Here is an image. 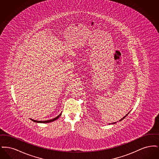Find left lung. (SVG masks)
Listing matches in <instances>:
<instances>
[{"label": "left lung", "mask_w": 159, "mask_h": 159, "mask_svg": "<svg viewBox=\"0 0 159 159\" xmlns=\"http://www.w3.org/2000/svg\"><path fill=\"white\" fill-rule=\"evenodd\" d=\"M129 113H128L127 114H126V116H124V117H123L122 119H120V120L119 121H121L122 120H123V119H125V117H126V116H127L128 115ZM115 123H116V122H114V123H111V124H115ZM109 124L110 125V123H109Z\"/></svg>", "instance_id": "obj_1"}]
</instances>
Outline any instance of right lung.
<instances>
[{
	"label": "right lung",
	"mask_w": 159,
	"mask_h": 159,
	"mask_svg": "<svg viewBox=\"0 0 159 159\" xmlns=\"http://www.w3.org/2000/svg\"><path fill=\"white\" fill-rule=\"evenodd\" d=\"M61 114H59L57 117H55V118H53L52 119H51V120H45V121H38V120H33V119H30V120H31L32 121H34V122H36V123H50V122H52V121H55V120H57V119H58L61 116Z\"/></svg>",
	"instance_id": "add662e5"
}]
</instances>
